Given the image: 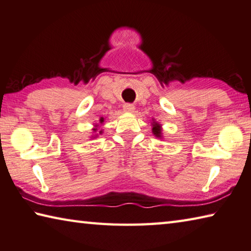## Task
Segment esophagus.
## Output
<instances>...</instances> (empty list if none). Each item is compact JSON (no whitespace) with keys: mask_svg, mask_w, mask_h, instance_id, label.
I'll list each match as a JSON object with an SVG mask.
<instances>
[{"mask_svg":"<svg viewBox=\"0 0 251 251\" xmlns=\"http://www.w3.org/2000/svg\"><path fill=\"white\" fill-rule=\"evenodd\" d=\"M124 111L127 112V113H133L135 111V106L133 105V104H129V103H126L124 104Z\"/></svg>","mask_w":251,"mask_h":251,"instance_id":"obj_1","label":"esophagus"}]
</instances>
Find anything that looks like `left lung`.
Segmentation results:
<instances>
[{
	"mask_svg": "<svg viewBox=\"0 0 251 251\" xmlns=\"http://www.w3.org/2000/svg\"><path fill=\"white\" fill-rule=\"evenodd\" d=\"M152 122H151V126H152V128H151V130H152V134L154 135V137H157V138H160V139H162V127H161V124H159L158 122H156V120H151Z\"/></svg>",
	"mask_w": 251,
	"mask_h": 251,
	"instance_id": "obj_1",
	"label": "left lung"
}]
</instances>
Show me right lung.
Returning <instances> with one entry per match:
<instances>
[{
    "label": "right lung",
    "mask_w": 251,
    "mask_h": 251,
    "mask_svg": "<svg viewBox=\"0 0 251 251\" xmlns=\"http://www.w3.org/2000/svg\"><path fill=\"white\" fill-rule=\"evenodd\" d=\"M104 124V117H101L100 118V123L99 124H95L94 126H93V128H92V135L90 136V138H92V139H94V138H97L99 134L96 133V131L99 130V134L101 135V134H103V129H101V126Z\"/></svg>",
    "instance_id": "right-lung-1"
}]
</instances>
